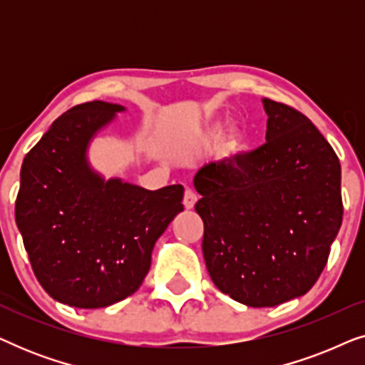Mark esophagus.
Returning <instances> with one entry per match:
<instances>
[{
    "mask_svg": "<svg viewBox=\"0 0 365 365\" xmlns=\"http://www.w3.org/2000/svg\"><path fill=\"white\" fill-rule=\"evenodd\" d=\"M197 201V194L192 191V189H186V192H184V199H182V204L186 209H192L194 204Z\"/></svg>",
    "mask_w": 365,
    "mask_h": 365,
    "instance_id": "1",
    "label": "esophagus"
}]
</instances>
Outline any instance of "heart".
Returning a JSON list of instances; mask_svg holds the SVG:
<instances>
[{
    "mask_svg": "<svg viewBox=\"0 0 365 365\" xmlns=\"http://www.w3.org/2000/svg\"><path fill=\"white\" fill-rule=\"evenodd\" d=\"M222 131L224 129H222L221 123L212 124L211 128H207L206 134H204V139H206V143H209V144H217L222 139ZM241 144H242V134L239 133L237 129L229 131L222 139V148L226 149L227 153L237 151V149L241 148Z\"/></svg>",
    "mask_w": 365,
    "mask_h": 365,
    "instance_id": "obj_1",
    "label": "heart"
}]
</instances>
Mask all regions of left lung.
Returning a JSON list of instances; mask_svg holds the SVG:
<instances>
[{
    "instance_id": "left-lung-1",
    "label": "left lung",
    "mask_w": 365,
    "mask_h": 365,
    "mask_svg": "<svg viewBox=\"0 0 365 365\" xmlns=\"http://www.w3.org/2000/svg\"><path fill=\"white\" fill-rule=\"evenodd\" d=\"M266 143L199 169L202 254L219 291L249 307L304 296L342 224L341 163L311 119L264 98Z\"/></svg>"
}]
</instances>
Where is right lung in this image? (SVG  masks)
Segmentation results:
<instances>
[{
    "label": "right lung",
    "mask_w": 365,
    "mask_h": 365,
    "mask_svg": "<svg viewBox=\"0 0 365 365\" xmlns=\"http://www.w3.org/2000/svg\"><path fill=\"white\" fill-rule=\"evenodd\" d=\"M119 104L89 101L61 114L24 158L14 216L38 282L58 302L108 307L131 296L151 252L182 211L181 184L148 191L104 179L88 164L89 141Z\"/></svg>",
    "instance_id": "1"
}]
</instances>
